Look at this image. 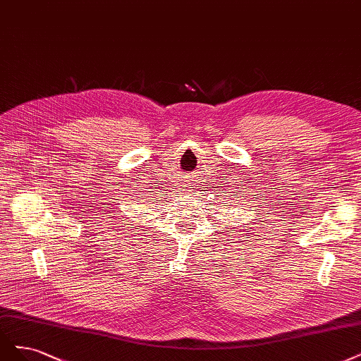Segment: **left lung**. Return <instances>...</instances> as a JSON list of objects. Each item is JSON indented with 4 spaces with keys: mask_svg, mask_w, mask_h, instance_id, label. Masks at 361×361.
<instances>
[{
    "mask_svg": "<svg viewBox=\"0 0 361 361\" xmlns=\"http://www.w3.org/2000/svg\"><path fill=\"white\" fill-rule=\"evenodd\" d=\"M243 200H245V198H243ZM261 200H263V198H261ZM252 202V200H251ZM257 212H259V209H257ZM258 215V214H257Z\"/></svg>",
    "mask_w": 361,
    "mask_h": 361,
    "instance_id": "8db88e82",
    "label": "left lung"
}]
</instances>
